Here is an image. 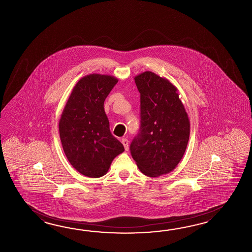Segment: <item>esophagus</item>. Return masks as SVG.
Instances as JSON below:
<instances>
[{
    "label": "esophagus",
    "mask_w": 252,
    "mask_h": 252,
    "mask_svg": "<svg viewBox=\"0 0 252 252\" xmlns=\"http://www.w3.org/2000/svg\"><path fill=\"white\" fill-rule=\"evenodd\" d=\"M122 142H123V144H124V148H125V150L126 151H128V140L127 139H122Z\"/></svg>",
    "instance_id": "esophagus-1"
}]
</instances>
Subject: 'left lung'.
Instances as JSON below:
<instances>
[{"instance_id": "8db88e82", "label": "left lung", "mask_w": 252, "mask_h": 252, "mask_svg": "<svg viewBox=\"0 0 252 252\" xmlns=\"http://www.w3.org/2000/svg\"><path fill=\"white\" fill-rule=\"evenodd\" d=\"M140 94V128L130 152L141 173L166 175L177 167L188 147L190 121L177 87L146 71L134 77Z\"/></svg>"}]
</instances>
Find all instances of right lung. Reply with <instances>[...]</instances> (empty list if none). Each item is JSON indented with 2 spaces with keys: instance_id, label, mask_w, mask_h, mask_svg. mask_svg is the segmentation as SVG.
<instances>
[{
  "instance_id": "obj_1",
  "label": "right lung",
  "mask_w": 252,
  "mask_h": 252,
  "mask_svg": "<svg viewBox=\"0 0 252 252\" xmlns=\"http://www.w3.org/2000/svg\"><path fill=\"white\" fill-rule=\"evenodd\" d=\"M118 79L90 74L74 86L59 120L60 140L66 158L82 175L101 177L107 173L124 145L110 130L104 101Z\"/></svg>"
}]
</instances>
